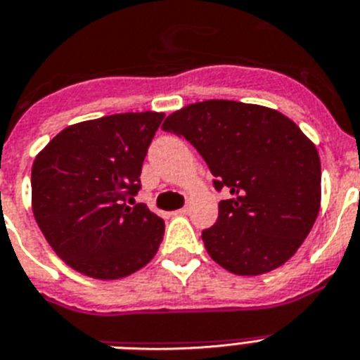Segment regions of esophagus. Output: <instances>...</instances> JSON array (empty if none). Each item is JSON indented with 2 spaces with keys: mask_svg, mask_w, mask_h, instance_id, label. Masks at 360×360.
I'll use <instances>...</instances> for the list:
<instances>
[{
  "mask_svg": "<svg viewBox=\"0 0 360 360\" xmlns=\"http://www.w3.org/2000/svg\"><path fill=\"white\" fill-rule=\"evenodd\" d=\"M190 212V208L188 207H183L179 208V210H175V214H179V216H185V214Z\"/></svg>",
  "mask_w": 360,
  "mask_h": 360,
  "instance_id": "1",
  "label": "esophagus"
}]
</instances>
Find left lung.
I'll list each match as a JSON object with an SVG mask.
<instances>
[{
	"label": "left lung",
	"mask_w": 360,
	"mask_h": 360,
	"mask_svg": "<svg viewBox=\"0 0 360 360\" xmlns=\"http://www.w3.org/2000/svg\"><path fill=\"white\" fill-rule=\"evenodd\" d=\"M165 131L194 144L216 177V225L207 252L240 276H258L295 256L320 210V157L289 117L258 104L205 101L168 115Z\"/></svg>",
	"instance_id": "1"
}]
</instances>
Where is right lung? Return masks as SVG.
I'll list each match as a JSON object with an SVG mask.
<instances>
[{
    "instance_id": "obj_1",
    "label": "right lung",
    "mask_w": 360,
    "mask_h": 360,
    "mask_svg": "<svg viewBox=\"0 0 360 360\" xmlns=\"http://www.w3.org/2000/svg\"><path fill=\"white\" fill-rule=\"evenodd\" d=\"M165 113H117L62 129L36 155L32 212L53 250L96 280L137 273L155 256L165 221L135 205L141 170Z\"/></svg>"
}]
</instances>
